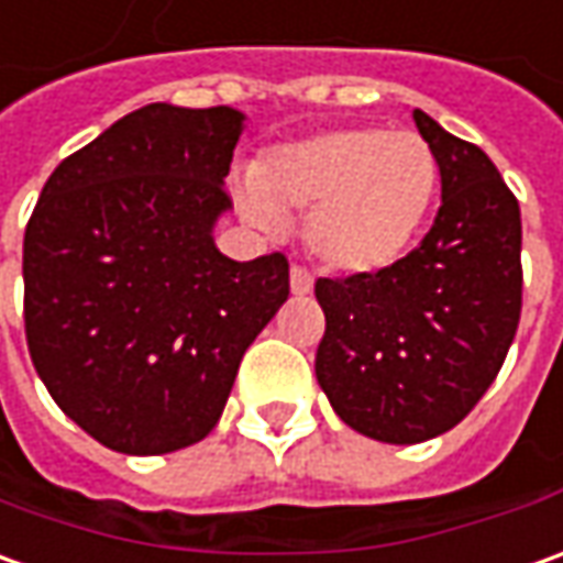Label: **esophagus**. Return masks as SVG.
Listing matches in <instances>:
<instances>
[{"label":"esophagus","instance_id":"34e87169","mask_svg":"<svg viewBox=\"0 0 563 563\" xmlns=\"http://www.w3.org/2000/svg\"><path fill=\"white\" fill-rule=\"evenodd\" d=\"M290 290L294 294H309L312 290V275L303 266H290Z\"/></svg>","mask_w":563,"mask_h":563}]
</instances>
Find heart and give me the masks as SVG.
Segmentation results:
<instances>
[{
  "mask_svg": "<svg viewBox=\"0 0 563 563\" xmlns=\"http://www.w3.org/2000/svg\"><path fill=\"white\" fill-rule=\"evenodd\" d=\"M437 179L433 148L418 132L346 126L266 151L241 201L266 225L307 217V244L325 266L375 275L409 254Z\"/></svg>",
  "mask_w": 563,
  "mask_h": 563,
  "instance_id": "obj_1",
  "label": "heart"
}]
</instances>
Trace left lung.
I'll use <instances>...</instances> for the list:
<instances>
[{
  "instance_id": "1",
  "label": "left lung",
  "mask_w": 563,
  "mask_h": 563,
  "mask_svg": "<svg viewBox=\"0 0 563 563\" xmlns=\"http://www.w3.org/2000/svg\"><path fill=\"white\" fill-rule=\"evenodd\" d=\"M440 167V210L412 254L319 278L316 378L343 424L412 446L452 431L496 380L520 322V207L477 145L412 111Z\"/></svg>"
}]
</instances>
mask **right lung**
<instances>
[{
    "label": "right lung",
    "instance_id": "obj_1",
    "mask_svg": "<svg viewBox=\"0 0 563 563\" xmlns=\"http://www.w3.org/2000/svg\"><path fill=\"white\" fill-rule=\"evenodd\" d=\"M235 108L154 101L64 157L24 232V331L45 390L101 446L164 455L217 428L288 256L238 263L213 225Z\"/></svg>",
    "mask_w": 563,
    "mask_h": 563
}]
</instances>
